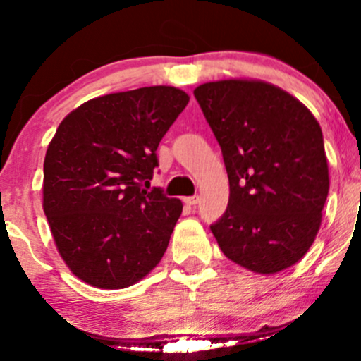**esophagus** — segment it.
Wrapping results in <instances>:
<instances>
[{
    "label": "esophagus",
    "instance_id": "34e87169",
    "mask_svg": "<svg viewBox=\"0 0 361 361\" xmlns=\"http://www.w3.org/2000/svg\"><path fill=\"white\" fill-rule=\"evenodd\" d=\"M183 202L186 205H190V207H195L198 204V202H200V197H198V195H192V197H185L183 198Z\"/></svg>",
    "mask_w": 361,
    "mask_h": 361
}]
</instances>
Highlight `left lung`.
<instances>
[{
    "mask_svg": "<svg viewBox=\"0 0 361 361\" xmlns=\"http://www.w3.org/2000/svg\"><path fill=\"white\" fill-rule=\"evenodd\" d=\"M193 94L229 176V204L210 226L222 252L264 275L292 267L316 239L329 192L317 120L263 81L205 82Z\"/></svg>",
    "mask_w": 361,
    "mask_h": 361,
    "instance_id": "1",
    "label": "left lung"
}]
</instances>
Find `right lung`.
Here are the masks:
<instances>
[{
	"instance_id": "obj_1",
	"label": "right lung",
	"mask_w": 361,
	"mask_h": 361,
	"mask_svg": "<svg viewBox=\"0 0 361 361\" xmlns=\"http://www.w3.org/2000/svg\"><path fill=\"white\" fill-rule=\"evenodd\" d=\"M173 86L93 98L57 127L44 161V212L78 279L126 288L166 251L183 204L151 186L156 149L188 103Z\"/></svg>"
}]
</instances>
